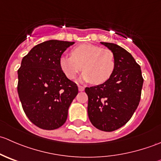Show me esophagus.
<instances>
[{
	"label": "esophagus",
	"mask_w": 161,
	"mask_h": 161,
	"mask_svg": "<svg viewBox=\"0 0 161 161\" xmlns=\"http://www.w3.org/2000/svg\"><path fill=\"white\" fill-rule=\"evenodd\" d=\"M85 90V88H84L83 86H79V90L80 91V92H82V91H84Z\"/></svg>",
	"instance_id": "1"
}]
</instances>
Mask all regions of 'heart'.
Here are the masks:
<instances>
[{
	"label": "heart",
	"mask_w": 161,
	"mask_h": 161,
	"mask_svg": "<svg viewBox=\"0 0 161 161\" xmlns=\"http://www.w3.org/2000/svg\"><path fill=\"white\" fill-rule=\"evenodd\" d=\"M60 67L69 79H75L82 67L83 73L80 80L100 85L109 80L112 76L115 69V60L111 50L84 43L73 48L71 57H61Z\"/></svg>",
	"instance_id": "b5f03b06"
}]
</instances>
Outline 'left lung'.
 <instances>
[{"label":"left lung","mask_w":161,"mask_h":161,"mask_svg":"<svg viewBox=\"0 0 161 161\" xmlns=\"http://www.w3.org/2000/svg\"><path fill=\"white\" fill-rule=\"evenodd\" d=\"M100 43L113 52L115 69L106 82L85 89L87 111L94 127L112 131L125 125L139 106L143 78L130 53L114 43Z\"/></svg>","instance_id":"1"}]
</instances>
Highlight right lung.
Instances as JSON below:
<instances>
[{
	"label": "right lung",
	"instance_id": "obj_1",
	"mask_svg": "<svg viewBox=\"0 0 161 161\" xmlns=\"http://www.w3.org/2000/svg\"><path fill=\"white\" fill-rule=\"evenodd\" d=\"M75 42L51 40L37 44L22 58L18 70V93L32 123L46 130L62 126L79 92L60 67V59Z\"/></svg>",
	"mask_w": 161,
	"mask_h": 161
}]
</instances>
